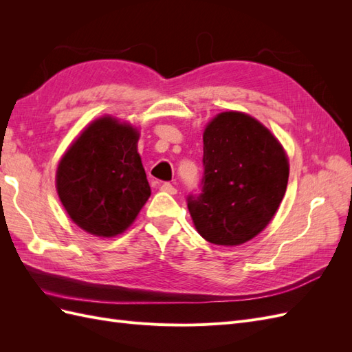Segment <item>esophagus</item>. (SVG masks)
<instances>
[{
	"mask_svg": "<svg viewBox=\"0 0 352 352\" xmlns=\"http://www.w3.org/2000/svg\"><path fill=\"white\" fill-rule=\"evenodd\" d=\"M160 189H162L163 192H167V194H170V195H175V194L177 192L176 188H175L172 184H168V182H164V184L160 185Z\"/></svg>",
	"mask_w": 352,
	"mask_h": 352,
	"instance_id": "1",
	"label": "esophagus"
}]
</instances>
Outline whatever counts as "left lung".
Instances as JSON below:
<instances>
[{
	"label": "left lung",
	"instance_id": "1",
	"mask_svg": "<svg viewBox=\"0 0 352 352\" xmlns=\"http://www.w3.org/2000/svg\"><path fill=\"white\" fill-rule=\"evenodd\" d=\"M201 194L188 197L199 235L241 245L269 225L286 192L289 163L279 141L254 117L226 111L204 131Z\"/></svg>",
	"mask_w": 352,
	"mask_h": 352
}]
</instances>
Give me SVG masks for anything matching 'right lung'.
Here are the masks:
<instances>
[{
	"label": "right lung",
	"mask_w": 352,
	"mask_h": 352,
	"mask_svg": "<svg viewBox=\"0 0 352 352\" xmlns=\"http://www.w3.org/2000/svg\"><path fill=\"white\" fill-rule=\"evenodd\" d=\"M140 133L113 117L91 123L61 158L56 184L63 207L95 236L129 228L151 195L138 154Z\"/></svg>",
	"instance_id": "right-lung-1"
}]
</instances>
